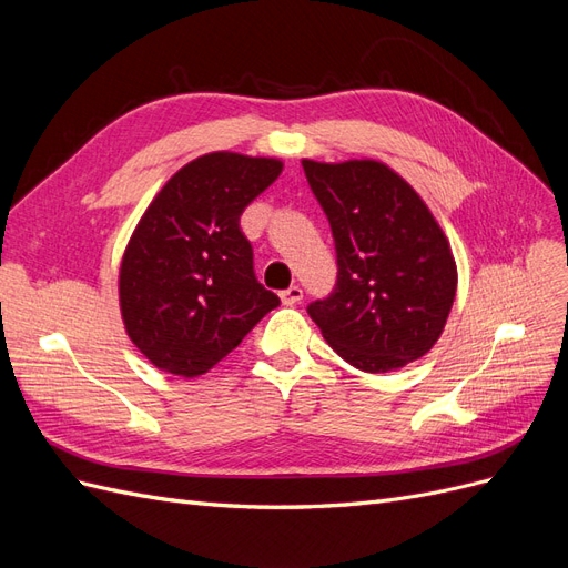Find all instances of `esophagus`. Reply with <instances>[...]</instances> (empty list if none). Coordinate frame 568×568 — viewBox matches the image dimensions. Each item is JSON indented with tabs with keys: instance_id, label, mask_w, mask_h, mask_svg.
Segmentation results:
<instances>
[{
	"instance_id": "esophagus-1",
	"label": "esophagus",
	"mask_w": 568,
	"mask_h": 568,
	"mask_svg": "<svg viewBox=\"0 0 568 568\" xmlns=\"http://www.w3.org/2000/svg\"><path fill=\"white\" fill-rule=\"evenodd\" d=\"M280 298H282L284 305H296V303L303 301V288L301 286H288L286 291H282Z\"/></svg>"
}]
</instances>
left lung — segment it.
I'll list each match as a JSON object with an SVG mask.
<instances>
[{
  "instance_id": "left-lung-1",
  "label": "left lung",
  "mask_w": 568,
  "mask_h": 568,
  "mask_svg": "<svg viewBox=\"0 0 568 568\" xmlns=\"http://www.w3.org/2000/svg\"><path fill=\"white\" fill-rule=\"evenodd\" d=\"M329 220L338 277L307 305L348 365L384 374L434 348L457 291V265L422 196L382 161H303Z\"/></svg>"
}]
</instances>
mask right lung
Wrapping results in <instances>:
<instances>
[{
	"instance_id": "obj_1",
	"label": "right lung",
	"mask_w": 568,
	"mask_h": 568,
	"mask_svg": "<svg viewBox=\"0 0 568 568\" xmlns=\"http://www.w3.org/2000/svg\"><path fill=\"white\" fill-rule=\"evenodd\" d=\"M282 168L213 151L180 168L151 201L118 277L125 332L151 365L184 379L205 374L280 305L255 280L239 217Z\"/></svg>"
}]
</instances>
